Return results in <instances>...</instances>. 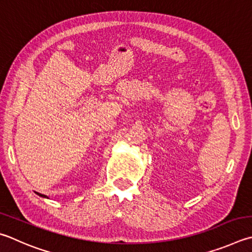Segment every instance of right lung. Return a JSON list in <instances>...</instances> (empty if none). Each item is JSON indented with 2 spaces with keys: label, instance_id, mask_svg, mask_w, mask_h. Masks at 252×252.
<instances>
[{
  "label": "right lung",
  "instance_id": "obj_1",
  "mask_svg": "<svg viewBox=\"0 0 252 252\" xmlns=\"http://www.w3.org/2000/svg\"><path fill=\"white\" fill-rule=\"evenodd\" d=\"M38 194V193H37ZM39 196H42V197H47V196H45V195H43V194H38Z\"/></svg>",
  "mask_w": 252,
  "mask_h": 252
}]
</instances>
